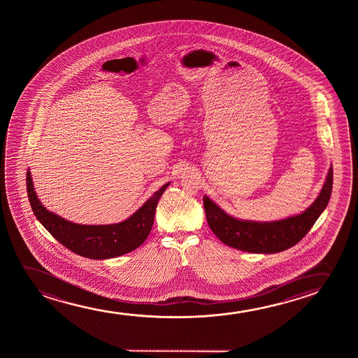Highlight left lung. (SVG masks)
Returning <instances> with one entry per match:
<instances>
[{"mask_svg":"<svg viewBox=\"0 0 358 358\" xmlns=\"http://www.w3.org/2000/svg\"><path fill=\"white\" fill-rule=\"evenodd\" d=\"M333 189V167L313 204L299 215L273 222L243 221L227 215L215 203L204 196L206 220L211 231L225 245L250 253H279L297 245L308 234L328 206Z\"/></svg>","mask_w":358,"mask_h":358,"instance_id":"1","label":"left lung"}]
</instances>
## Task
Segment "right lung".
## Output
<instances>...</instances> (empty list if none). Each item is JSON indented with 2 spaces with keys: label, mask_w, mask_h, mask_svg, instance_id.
<instances>
[{
  "label": "right lung",
  "mask_w": 358,
  "mask_h": 358,
  "mask_svg": "<svg viewBox=\"0 0 358 358\" xmlns=\"http://www.w3.org/2000/svg\"><path fill=\"white\" fill-rule=\"evenodd\" d=\"M170 183L162 186L127 220L113 225H78L46 210L35 194L27 172V192L36 219L61 245L90 259H108L138 248L152 231L157 201Z\"/></svg>",
  "instance_id": "1"
}]
</instances>
